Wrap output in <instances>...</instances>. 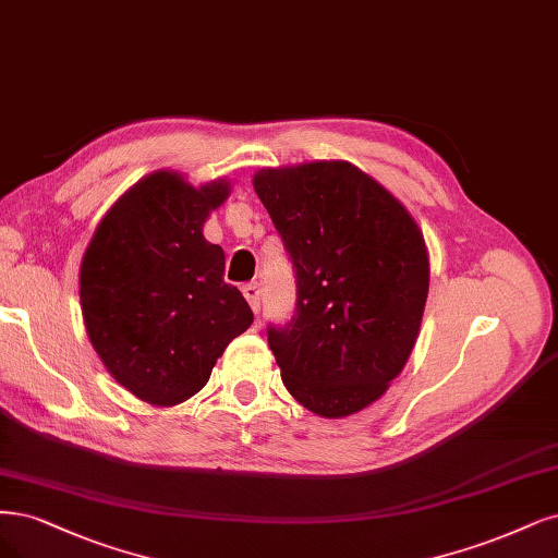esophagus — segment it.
<instances>
[{
    "mask_svg": "<svg viewBox=\"0 0 558 558\" xmlns=\"http://www.w3.org/2000/svg\"><path fill=\"white\" fill-rule=\"evenodd\" d=\"M242 293H244L246 302L252 304V310L258 314L260 312V286L256 281H248L242 286Z\"/></svg>",
    "mask_w": 558,
    "mask_h": 558,
    "instance_id": "obj_1",
    "label": "esophagus"
}]
</instances>
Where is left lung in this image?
I'll use <instances>...</instances> for the list:
<instances>
[{"label":"left lung","instance_id":"left-lung-1","mask_svg":"<svg viewBox=\"0 0 558 558\" xmlns=\"http://www.w3.org/2000/svg\"><path fill=\"white\" fill-rule=\"evenodd\" d=\"M254 189L295 272V312L267 325L281 380L323 417L362 411L407 364L429 291L403 205L345 161L265 168Z\"/></svg>","mask_w":558,"mask_h":558}]
</instances>
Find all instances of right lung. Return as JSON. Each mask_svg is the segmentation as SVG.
<instances>
[{
    "instance_id": "obj_1",
    "label": "right lung",
    "mask_w": 558,
    "mask_h": 558,
    "mask_svg": "<svg viewBox=\"0 0 558 558\" xmlns=\"http://www.w3.org/2000/svg\"><path fill=\"white\" fill-rule=\"evenodd\" d=\"M226 196L223 180L194 189L178 172H155L112 205L83 258L94 351L114 380L157 407L194 397L254 323L244 295L223 281V248L203 238Z\"/></svg>"
}]
</instances>
